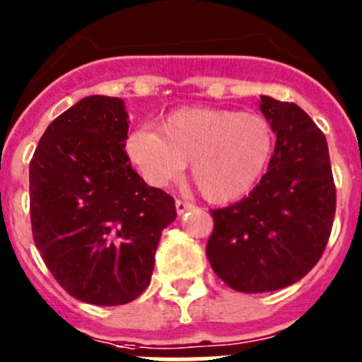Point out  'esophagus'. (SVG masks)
Listing matches in <instances>:
<instances>
[{
	"mask_svg": "<svg viewBox=\"0 0 362 362\" xmlns=\"http://www.w3.org/2000/svg\"><path fill=\"white\" fill-rule=\"evenodd\" d=\"M192 209H194V204L187 203V201H181V199L175 201V210H177L179 216H183L185 212H188V210H192Z\"/></svg>",
	"mask_w": 362,
	"mask_h": 362,
	"instance_id": "34e87169",
	"label": "esophagus"
}]
</instances>
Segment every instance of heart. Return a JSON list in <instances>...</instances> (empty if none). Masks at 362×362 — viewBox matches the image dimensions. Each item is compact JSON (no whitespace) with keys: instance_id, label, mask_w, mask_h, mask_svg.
<instances>
[{"instance_id":"b5f03b06","label":"heart","mask_w":362,"mask_h":362,"mask_svg":"<svg viewBox=\"0 0 362 362\" xmlns=\"http://www.w3.org/2000/svg\"><path fill=\"white\" fill-rule=\"evenodd\" d=\"M276 136L259 114L185 107L161 121L159 132L139 129L127 139L130 161L152 185L170 183L192 161V181L209 203L248 196L267 172Z\"/></svg>"}]
</instances>
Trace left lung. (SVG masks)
<instances>
[{
  "instance_id": "obj_1",
  "label": "left lung",
  "mask_w": 362,
  "mask_h": 362,
  "mask_svg": "<svg viewBox=\"0 0 362 362\" xmlns=\"http://www.w3.org/2000/svg\"><path fill=\"white\" fill-rule=\"evenodd\" d=\"M277 141L267 174L248 197L210 210L206 257L219 279L245 293L297 283L321 259L335 216L326 137L296 103L261 95Z\"/></svg>"
}]
</instances>
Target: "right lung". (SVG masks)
Masks as SVG:
<instances>
[{"instance_id": "right-lung-1", "label": "right lung", "mask_w": 362, "mask_h": 362, "mask_svg": "<svg viewBox=\"0 0 362 362\" xmlns=\"http://www.w3.org/2000/svg\"><path fill=\"white\" fill-rule=\"evenodd\" d=\"M127 132L123 99L88 95L47 127L30 161L36 248L65 292L98 306L145 292L177 216L174 197L132 168Z\"/></svg>"}]
</instances>
